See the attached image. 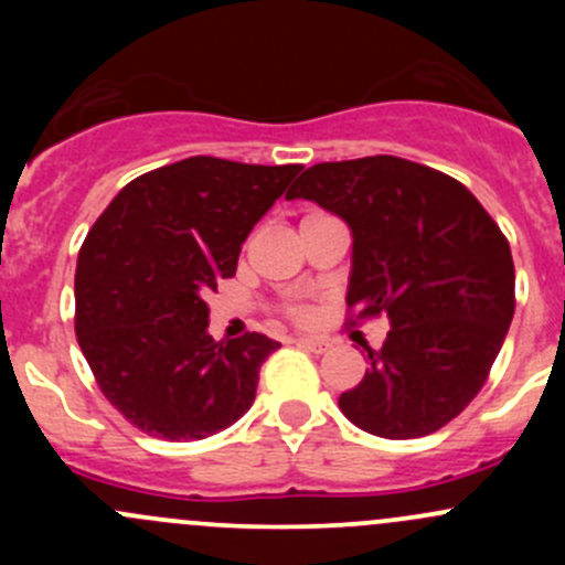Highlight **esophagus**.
<instances>
[{
  "mask_svg": "<svg viewBox=\"0 0 565 565\" xmlns=\"http://www.w3.org/2000/svg\"><path fill=\"white\" fill-rule=\"evenodd\" d=\"M298 344L303 347V350L317 352V355H322V352L330 350V341H324V339H309V335H306V339H298Z\"/></svg>",
  "mask_w": 565,
  "mask_h": 565,
  "instance_id": "obj_1",
  "label": "esophagus"
}]
</instances>
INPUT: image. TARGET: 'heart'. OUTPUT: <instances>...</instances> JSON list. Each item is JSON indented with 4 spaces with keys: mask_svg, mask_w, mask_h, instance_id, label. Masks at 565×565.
I'll list each match as a JSON object with an SVG mask.
<instances>
[{
    "mask_svg": "<svg viewBox=\"0 0 565 565\" xmlns=\"http://www.w3.org/2000/svg\"><path fill=\"white\" fill-rule=\"evenodd\" d=\"M287 315L298 319V322H306V319L311 317V306L300 303V300H292V303H287Z\"/></svg>",
    "mask_w": 565,
    "mask_h": 565,
    "instance_id": "1",
    "label": "heart"
}]
</instances>
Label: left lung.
<instances>
[{"mask_svg": "<svg viewBox=\"0 0 565 565\" xmlns=\"http://www.w3.org/2000/svg\"><path fill=\"white\" fill-rule=\"evenodd\" d=\"M352 230L347 324L388 317L339 407L358 429L413 440L454 420L487 383L514 317V259L454 177L396 156L317 163L287 191Z\"/></svg>", "mask_w": 565, "mask_h": 565, "instance_id": "obj_1", "label": "left lung"}]
</instances>
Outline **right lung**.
<instances>
[{
	"instance_id": "right-lung-1",
	"label": "right lung",
	"mask_w": 565,
	"mask_h": 565,
	"mask_svg": "<svg viewBox=\"0 0 565 565\" xmlns=\"http://www.w3.org/2000/svg\"><path fill=\"white\" fill-rule=\"evenodd\" d=\"M303 167L193 156L130 180L76 265V339L111 407L145 435L204 440L254 404L278 341H213L207 298Z\"/></svg>"
}]
</instances>
